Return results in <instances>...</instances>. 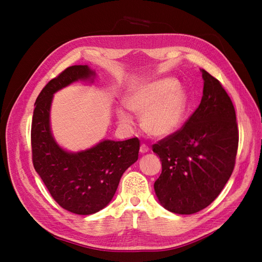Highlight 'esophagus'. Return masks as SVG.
<instances>
[{"label":"esophagus","mask_w":262,"mask_h":262,"mask_svg":"<svg viewBox=\"0 0 262 262\" xmlns=\"http://www.w3.org/2000/svg\"><path fill=\"white\" fill-rule=\"evenodd\" d=\"M149 150V147L146 145V144H141V146H140V152L142 153V154H144V153H147Z\"/></svg>","instance_id":"esophagus-1"}]
</instances>
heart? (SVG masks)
Returning <instances> with one entry per match:
<instances>
[{"label":"heart","mask_w":262,"mask_h":262,"mask_svg":"<svg viewBox=\"0 0 262 262\" xmlns=\"http://www.w3.org/2000/svg\"><path fill=\"white\" fill-rule=\"evenodd\" d=\"M125 105L142 116V126L149 136L168 137L176 132L185 119L187 96L173 78H163L139 86L128 97ZM121 123L130 124L132 119L123 110L118 112Z\"/></svg>","instance_id":"obj_1"}]
</instances>
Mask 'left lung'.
<instances>
[{
  "mask_svg": "<svg viewBox=\"0 0 262 262\" xmlns=\"http://www.w3.org/2000/svg\"><path fill=\"white\" fill-rule=\"evenodd\" d=\"M203 96L185 124L153 145L162 173L155 193L165 209L193 214L210 205L234 170L238 128L233 102L219 80L202 70Z\"/></svg>",
  "mask_w": 262,
  "mask_h": 262,
  "instance_id": "left-lung-1",
  "label": "left lung"
}]
</instances>
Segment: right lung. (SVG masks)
I'll return each instance as SVG.
<instances>
[{"label":"right lung","mask_w":262,"mask_h":262,"mask_svg":"<svg viewBox=\"0 0 262 262\" xmlns=\"http://www.w3.org/2000/svg\"><path fill=\"white\" fill-rule=\"evenodd\" d=\"M95 75L87 66L69 67L47 84L35 102L31 122L33 164L61 208L90 215L112 201L123 172L138 161L140 140H105L78 153L62 149L52 138L49 116L52 96L71 83Z\"/></svg>","instance_id":"right-lung-1"}]
</instances>
